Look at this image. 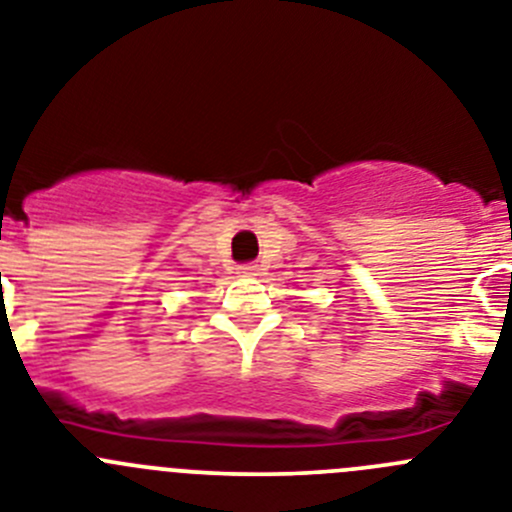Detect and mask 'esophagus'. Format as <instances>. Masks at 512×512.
Returning a JSON list of instances; mask_svg holds the SVG:
<instances>
[{"instance_id":"obj_1","label":"esophagus","mask_w":512,"mask_h":512,"mask_svg":"<svg viewBox=\"0 0 512 512\" xmlns=\"http://www.w3.org/2000/svg\"><path fill=\"white\" fill-rule=\"evenodd\" d=\"M239 273H242V275H260V265H255V262L239 265Z\"/></svg>"}]
</instances>
